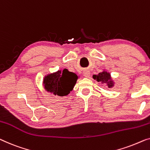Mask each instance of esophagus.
I'll use <instances>...</instances> for the list:
<instances>
[{
  "mask_svg": "<svg viewBox=\"0 0 150 150\" xmlns=\"http://www.w3.org/2000/svg\"><path fill=\"white\" fill-rule=\"evenodd\" d=\"M83 74H84V76L86 77V78L88 77V76H90V72H89V71H88V70H85V71H84Z\"/></svg>",
  "mask_w": 150,
  "mask_h": 150,
  "instance_id": "1",
  "label": "esophagus"
}]
</instances>
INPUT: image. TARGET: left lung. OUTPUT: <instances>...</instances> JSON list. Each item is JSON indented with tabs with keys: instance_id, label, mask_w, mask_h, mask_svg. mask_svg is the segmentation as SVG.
<instances>
[{
	"instance_id": "1",
	"label": "left lung",
	"mask_w": 150,
	"mask_h": 150,
	"mask_svg": "<svg viewBox=\"0 0 150 150\" xmlns=\"http://www.w3.org/2000/svg\"><path fill=\"white\" fill-rule=\"evenodd\" d=\"M93 79H96L97 82H101V83H105L108 87H112L114 83L112 81L111 77H110V73L107 71H103L99 73L98 75H93Z\"/></svg>"
}]
</instances>
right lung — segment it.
Here are the masks:
<instances>
[{
  "label": "right lung",
  "instance_id": "right-lung-1",
  "mask_svg": "<svg viewBox=\"0 0 150 150\" xmlns=\"http://www.w3.org/2000/svg\"><path fill=\"white\" fill-rule=\"evenodd\" d=\"M77 75L65 69L62 73L49 74L45 78L44 86L45 89L58 96H66L72 90L77 80Z\"/></svg>",
  "mask_w": 150,
  "mask_h": 150
}]
</instances>
